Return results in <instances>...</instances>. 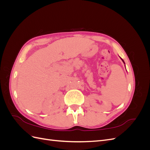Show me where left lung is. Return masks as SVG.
<instances>
[{"label": "left lung", "mask_w": 150, "mask_h": 150, "mask_svg": "<svg viewBox=\"0 0 150 150\" xmlns=\"http://www.w3.org/2000/svg\"><path fill=\"white\" fill-rule=\"evenodd\" d=\"M122 61H123V60H122ZM123 62H124V61H123ZM124 63H125V62H124Z\"/></svg>", "instance_id": "1"}]
</instances>
